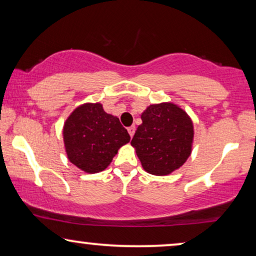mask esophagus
I'll list each match as a JSON object with an SVG mask.
<instances>
[{"label": "esophagus", "mask_w": 256, "mask_h": 256, "mask_svg": "<svg viewBox=\"0 0 256 256\" xmlns=\"http://www.w3.org/2000/svg\"><path fill=\"white\" fill-rule=\"evenodd\" d=\"M128 132H129V135H130L132 138V136H134V132H135V126H132V127H129Z\"/></svg>", "instance_id": "esophagus-1"}]
</instances>
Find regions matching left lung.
<instances>
[{"label":"left lung","mask_w":256,"mask_h":256,"mask_svg":"<svg viewBox=\"0 0 256 256\" xmlns=\"http://www.w3.org/2000/svg\"><path fill=\"white\" fill-rule=\"evenodd\" d=\"M132 146L143 169L156 176L169 174L191 154L194 126L188 114L174 104H150L141 115Z\"/></svg>","instance_id":"left-lung-1"}]
</instances>
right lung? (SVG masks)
Returning <instances> with one entry per match:
<instances>
[{
    "instance_id": "add662e5",
    "label": "right lung",
    "mask_w": 256,
    "mask_h": 256,
    "mask_svg": "<svg viewBox=\"0 0 256 256\" xmlns=\"http://www.w3.org/2000/svg\"><path fill=\"white\" fill-rule=\"evenodd\" d=\"M62 134L70 162L88 174L106 169L118 148L130 141L120 120L100 104H85L73 110Z\"/></svg>"
}]
</instances>
